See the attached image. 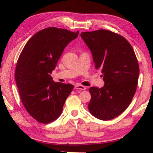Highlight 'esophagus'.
Returning a JSON list of instances; mask_svg holds the SVG:
<instances>
[{"instance_id":"obj_1","label":"esophagus","mask_w":153,"mask_h":153,"mask_svg":"<svg viewBox=\"0 0 153 153\" xmlns=\"http://www.w3.org/2000/svg\"><path fill=\"white\" fill-rule=\"evenodd\" d=\"M74 88L76 90H84L86 89V87L84 86H82V85H76L74 87Z\"/></svg>"}]
</instances>
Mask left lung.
Segmentation results:
<instances>
[{"label": "left lung", "instance_id": "1", "mask_svg": "<svg viewBox=\"0 0 153 153\" xmlns=\"http://www.w3.org/2000/svg\"><path fill=\"white\" fill-rule=\"evenodd\" d=\"M81 37L105 82L101 88H89V111L98 120H111L128 107L135 94L140 71L136 54L125 38L111 31L82 32Z\"/></svg>", "mask_w": 153, "mask_h": 153}]
</instances>
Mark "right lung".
<instances>
[{
    "label": "right lung",
    "instance_id": "1",
    "mask_svg": "<svg viewBox=\"0 0 153 153\" xmlns=\"http://www.w3.org/2000/svg\"><path fill=\"white\" fill-rule=\"evenodd\" d=\"M78 33L55 27L45 28L27 41L20 54L15 72L17 86L25 110L38 122L56 120L74 88L70 84L53 81L50 74L64 48Z\"/></svg>",
    "mask_w": 153,
    "mask_h": 153
}]
</instances>
